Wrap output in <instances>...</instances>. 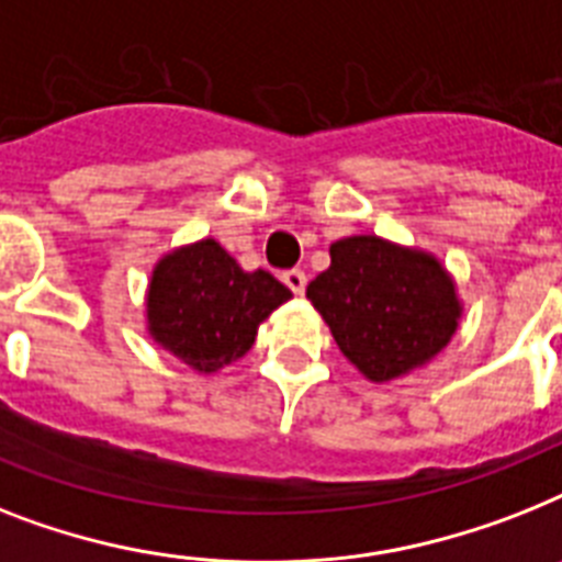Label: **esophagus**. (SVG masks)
<instances>
[{
	"label": "esophagus",
	"instance_id": "esophagus-1",
	"mask_svg": "<svg viewBox=\"0 0 562 562\" xmlns=\"http://www.w3.org/2000/svg\"><path fill=\"white\" fill-rule=\"evenodd\" d=\"M281 278H284V284L290 286L295 295H301V292H304V286H307V276H304V270H286Z\"/></svg>",
	"mask_w": 562,
	"mask_h": 562
}]
</instances>
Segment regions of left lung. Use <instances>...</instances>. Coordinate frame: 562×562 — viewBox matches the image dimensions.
Returning a JSON list of instances; mask_svg holds the SVG:
<instances>
[{"mask_svg":"<svg viewBox=\"0 0 562 562\" xmlns=\"http://www.w3.org/2000/svg\"><path fill=\"white\" fill-rule=\"evenodd\" d=\"M307 299L370 382H391L434 359L462 313L434 255L375 235L336 240L330 267L310 281Z\"/></svg>","mask_w":562,"mask_h":562,"instance_id":"1","label":"left lung"}]
</instances>
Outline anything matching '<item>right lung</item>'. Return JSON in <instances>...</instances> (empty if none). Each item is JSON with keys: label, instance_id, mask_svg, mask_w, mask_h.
<instances>
[{"label": "right lung", "instance_id": "obj_1", "mask_svg": "<svg viewBox=\"0 0 562 562\" xmlns=\"http://www.w3.org/2000/svg\"><path fill=\"white\" fill-rule=\"evenodd\" d=\"M292 299L267 270L244 272L217 240L175 249L148 284V333L201 373H215L255 345L258 324Z\"/></svg>", "mask_w": 562, "mask_h": 562}]
</instances>
